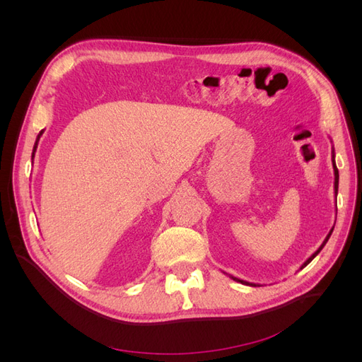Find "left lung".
<instances>
[{"label":"left lung","instance_id":"1","mask_svg":"<svg viewBox=\"0 0 362 362\" xmlns=\"http://www.w3.org/2000/svg\"><path fill=\"white\" fill-rule=\"evenodd\" d=\"M332 168H334V177H335V181H334V192H335V198H337V193H338V169H337V164H335V152H334V148H332ZM332 231H334V226H332V229H331V231H329V234H327L326 235V238L323 240V243L320 245V247L319 249H317L315 252H314V254L308 258V259H306L305 262H303V264L300 266V269H303L305 266H308L310 264V262L317 257V255H319V252L323 249V246L326 245V242H327V240H329V237H331V234H332ZM234 281H237V282H240V284H245V286H250V287H259V284H255V282H247V281H243V279H240V278H235V276H231Z\"/></svg>","mask_w":362,"mask_h":362}]
</instances>
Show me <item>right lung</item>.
Returning a JSON list of instances; mask_svg holds the SVG:
<instances>
[{
    "instance_id": "right-lung-1",
    "label": "right lung",
    "mask_w": 362,
    "mask_h": 362,
    "mask_svg": "<svg viewBox=\"0 0 362 362\" xmlns=\"http://www.w3.org/2000/svg\"><path fill=\"white\" fill-rule=\"evenodd\" d=\"M42 133H43V129H42L40 133H39V136H37V139H36V144H35V146H33V154H31V158H35V152H36V148H37V141H39V139H40Z\"/></svg>"
}]
</instances>
